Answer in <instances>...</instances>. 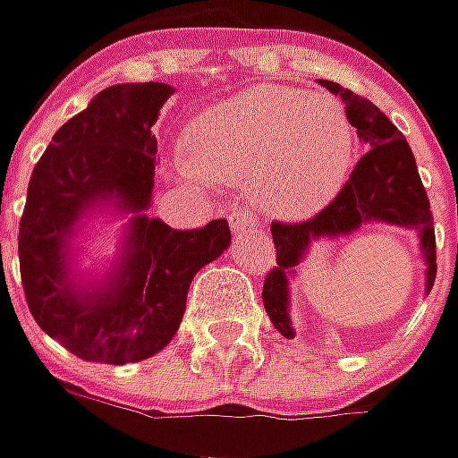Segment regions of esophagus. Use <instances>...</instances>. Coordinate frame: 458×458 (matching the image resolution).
<instances>
[{
	"instance_id": "1",
	"label": "esophagus",
	"mask_w": 458,
	"mask_h": 458,
	"mask_svg": "<svg viewBox=\"0 0 458 458\" xmlns=\"http://www.w3.org/2000/svg\"><path fill=\"white\" fill-rule=\"evenodd\" d=\"M228 223L233 233H243L248 228H256V215L241 210V208H233L228 213Z\"/></svg>"
}]
</instances>
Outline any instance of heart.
<instances>
[{
    "mask_svg": "<svg viewBox=\"0 0 458 458\" xmlns=\"http://www.w3.org/2000/svg\"><path fill=\"white\" fill-rule=\"evenodd\" d=\"M355 129L335 98L256 86L210 103L190 141L169 151L174 177L192 187H245L268 215L322 210L355 162Z\"/></svg>",
    "mask_w": 458,
    "mask_h": 458,
    "instance_id": "obj_1",
    "label": "heart"
}]
</instances>
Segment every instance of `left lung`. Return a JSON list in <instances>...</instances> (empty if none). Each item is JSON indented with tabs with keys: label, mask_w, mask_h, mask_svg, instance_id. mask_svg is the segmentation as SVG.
Here are the masks:
<instances>
[{
	"label": "left lung",
	"mask_w": 458,
	"mask_h": 458,
	"mask_svg": "<svg viewBox=\"0 0 458 458\" xmlns=\"http://www.w3.org/2000/svg\"><path fill=\"white\" fill-rule=\"evenodd\" d=\"M319 86L342 98L347 108L344 114L368 151L357 162L342 192L317 217L296 225H271L278 266L263 284V307L276 332L286 339L296 335L292 324V281L314 243L350 238L362 225L413 230L426 266V293L434 289L436 278L434 215L405 136L375 103L355 96L350 88L332 81H319Z\"/></svg>",
	"instance_id": "8db88e82"
}]
</instances>
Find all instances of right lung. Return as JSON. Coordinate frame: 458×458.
I'll return each instance as SVG.
<instances>
[{
  "mask_svg": "<svg viewBox=\"0 0 458 458\" xmlns=\"http://www.w3.org/2000/svg\"><path fill=\"white\" fill-rule=\"evenodd\" d=\"M169 96L166 83L103 88L57 129L30 180L20 223L24 296L42 332L88 362L126 365L162 352L195 274L230 245L225 220L174 230L147 213L151 126ZM103 225L120 226L117 250L90 259L87 243Z\"/></svg>",
  "mask_w": 458,
  "mask_h": 458,
  "instance_id": "obj_1",
  "label": "right lung"
}]
</instances>
